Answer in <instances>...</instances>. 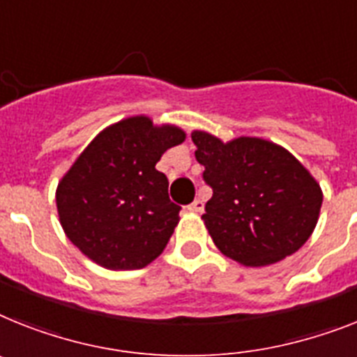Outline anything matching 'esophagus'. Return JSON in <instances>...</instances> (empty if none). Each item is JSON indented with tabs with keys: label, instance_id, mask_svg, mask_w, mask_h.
Instances as JSON below:
<instances>
[{
	"label": "esophagus",
	"instance_id": "34e87169",
	"mask_svg": "<svg viewBox=\"0 0 357 357\" xmlns=\"http://www.w3.org/2000/svg\"><path fill=\"white\" fill-rule=\"evenodd\" d=\"M188 210L193 211V213H200V211L204 210V202H202L200 199H195L190 206H188Z\"/></svg>",
	"mask_w": 357,
	"mask_h": 357
}]
</instances>
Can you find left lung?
<instances>
[{
    "instance_id": "left-lung-1",
    "label": "left lung",
    "mask_w": 357,
    "mask_h": 357,
    "mask_svg": "<svg viewBox=\"0 0 357 357\" xmlns=\"http://www.w3.org/2000/svg\"><path fill=\"white\" fill-rule=\"evenodd\" d=\"M191 140L213 190L202 219L226 257L244 266H266L301 248L323 202L319 184L301 162L264 138L222 142L193 131Z\"/></svg>"
}]
</instances>
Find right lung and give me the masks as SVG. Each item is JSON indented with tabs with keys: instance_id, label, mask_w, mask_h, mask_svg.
Listing matches in <instances>:
<instances>
[{
	"instance_id": "1",
	"label": "right lung",
	"mask_w": 357,
	"mask_h": 357,
	"mask_svg": "<svg viewBox=\"0 0 357 357\" xmlns=\"http://www.w3.org/2000/svg\"><path fill=\"white\" fill-rule=\"evenodd\" d=\"M185 140L176 126L129 116L100 131L56 188L60 225L79 252L107 270H138L164 252L181 206L157 162Z\"/></svg>"
}]
</instances>
